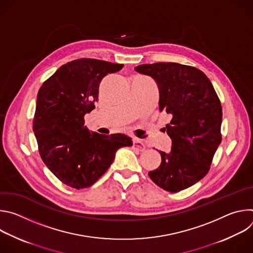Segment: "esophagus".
<instances>
[{
  "label": "esophagus",
  "instance_id": "obj_1",
  "mask_svg": "<svg viewBox=\"0 0 253 253\" xmlns=\"http://www.w3.org/2000/svg\"><path fill=\"white\" fill-rule=\"evenodd\" d=\"M133 142H134V148H136L139 151L145 150V144H144L143 140H141L139 138H134Z\"/></svg>",
  "mask_w": 253,
  "mask_h": 253
}]
</instances>
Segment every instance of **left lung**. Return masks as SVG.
<instances>
[{
	"mask_svg": "<svg viewBox=\"0 0 253 253\" xmlns=\"http://www.w3.org/2000/svg\"><path fill=\"white\" fill-rule=\"evenodd\" d=\"M135 71L155 80L159 110L171 117L165 129L172 141L171 151H159L161 164L148 175L168 192L186 189L207 174L221 142L218 96L203 72L191 66L143 64Z\"/></svg>",
	"mask_w": 253,
	"mask_h": 253,
	"instance_id": "1",
	"label": "left lung"
}]
</instances>
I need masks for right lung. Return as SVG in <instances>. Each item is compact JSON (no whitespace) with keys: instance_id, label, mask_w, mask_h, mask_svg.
I'll return each instance as SVG.
<instances>
[{"instance_id":"right-lung-1","label":"right lung","mask_w":253,"mask_h":253,"mask_svg":"<svg viewBox=\"0 0 253 253\" xmlns=\"http://www.w3.org/2000/svg\"><path fill=\"white\" fill-rule=\"evenodd\" d=\"M123 66L96 59L74 60L61 66L38 92L33 131L41 158L72 188L93 185L110 167L117 150L133 145L125 134L91 132L84 121L95 109L101 80Z\"/></svg>"}]
</instances>
